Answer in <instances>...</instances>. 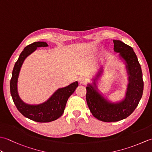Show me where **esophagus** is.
Listing matches in <instances>:
<instances>
[{"label": "esophagus", "instance_id": "34e87169", "mask_svg": "<svg viewBox=\"0 0 152 152\" xmlns=\"http://www.w3.org/2000/svg\"><path fill=\"white\" fill-rule=\"evenodd\" d=\"M88 79H87L86 78H85V77L82 76V77H80V78H79V82H80V84L85 85V84H86L87 83H88Z\"/></svg>", "mask_w": 152, "mask_h": 152}]
</instances>
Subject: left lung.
Here are the masks:
<instances>
[{"mask_svg": "<svg viewBox=\"0 0 152 152\" xmlns=\"http://www.w3.org/2000/svg\"><path fill=\"white\" fill-rule=\"evenodd\" d=\"M113 42L114 50L119 53V56L125 61L129 75L125 99L118 103L109 102L95 89L96 78L93 82L95 88L91 84L86 88V101L90 111L95 118L104 122L120 121L129 116L137 107L144 89L142 72L133 49L120 40H114ZM101 72L100 70L96 78Z\"/></svg>", "mask_w": 152, "mask_h": 152, "instance_id": "left-lung-1", "label": "left lung"}]
</instances>
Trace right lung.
<instances>
[{
    "mask_svg": "<svg viewBox=\"0 0 152 152\" xmlns=\"http://www.w3.org/2000/svg\"><path fill=\"white\" fill-rule=\"evenodd\" d=\"M48 46L45 42H35L25 47L16 61L10 80V93L16 108L25 117L40 123L53 121L61 117L63 114L68 99L78 86V82H75L65 88L57 89L47 101L40 104H28L20 99L18 92L17 83L23 63L25 58L36 50L37 48Z\"/></svg>",
    "mask_w": 152,
    "mask_h": 152,
    "instance_id": "right-lung-1",
    "label": "right lung"
}]
</instances>
